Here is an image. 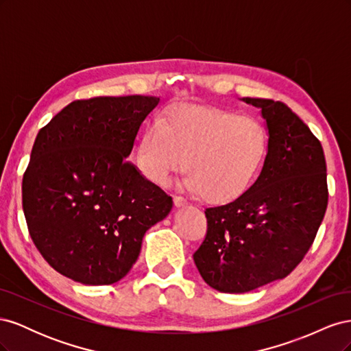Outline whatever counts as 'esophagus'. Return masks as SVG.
<instances>
[{"label": "esophagus", "instance_id": "obj_1", "mask_svg": "<svg viewBox=\"0 0 351 351\" xmlns=\"http://www.w3.org/2000/svg\"><path fill=\"white\" fill-rule=\"evenodd\" d=\"M174 205L178 208L184 206V205H187V200L183 196H174Z\"/></svg>", "mask_w": 351, "mask_h": 351}]
</instances>
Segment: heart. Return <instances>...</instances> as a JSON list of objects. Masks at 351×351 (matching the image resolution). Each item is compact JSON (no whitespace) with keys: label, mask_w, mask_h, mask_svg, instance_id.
I'll list each match as a JSON object with an SVG mask.
<instances>
[{"label":"heart","mask_w":351,"mask_h":351,"mask_svg":"<svg viewBox=\"0 0 351 351\" xmlns=\"http://www.w3.org/2000/svg\"><path fill=\"white\" fill-rule=\"evenodd\" d=\"M269 154V136L253 119L202 105H177L146 127L136 152L145 178L167 186L186 168L184 186L210 204L226 205L256 184Z\"/></svg>","instance_id":"b5f03b06"}]
</instances>
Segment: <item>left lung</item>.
<instances>
[{"mask_svg":"<svg viewBox=\"0 0 351 351\" xmlns=\"http://www.w3.org/2000/svg\"><path fill=\"white\" fill-rule=\"evenodd\" d=\"M243 101L262 110L269 154L247 195L205 210L206 236L193 259L221 293L287 277L311 249L328 205L325 155L309 127L280 101Z\"/></svg>","mask_w":351,"mask_h":351,"instance_id":"obj_1","label":"left lung"}]
</instances>
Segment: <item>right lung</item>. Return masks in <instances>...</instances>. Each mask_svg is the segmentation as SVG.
I'll list each match as a JSON object with an SVG mask.
<instances>
[{
  "label": "right lung",
  "instance_id": "1",
  "mask_svg": "<svg viewBox=\"0 0 351 351\" xmlns=\"http://www.w3.org/2000/svg\"><path fill=\"white\" fill-rule=\"evenodd\" d=\"M155 97H98L62 108L39 130L23 176L29 234L61 275L86 285L125 277L145 232L173 197L125 158Z\"/></svg>",
  "mask_w": 351,
  "mask_h": 351
}]
</instances>
